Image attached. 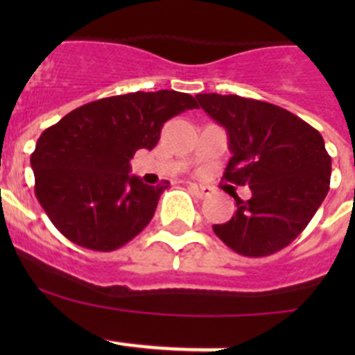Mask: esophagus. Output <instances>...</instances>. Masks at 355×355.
Listing matches in <instances>:
<instances>
[{
	"instance_id": "1",
	"label": "esophagus",
	"mask_w": 355,
	"mask_h": 355,
	"mask_svg": "<svg viewBox=\"0 0 355 355\" xmlns=\"http://www.w3.org/2000/svg\"><path fill=\"white\" fill-rule=\"evenodd\" d=\"M188 188H190V192H192L193 196L200 197V199H202V197L211 196L213 192L209 187H202V184H196V183H188Z\"/></svg>"
}]
</instances>
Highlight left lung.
<instances>
[{"label": "left lung", "instance_id": "1", "mask_svg": "<svg viewBox=\"0 0 355 355\" xmlns=\"http://www.w3.org/2000/svg\"><path fill=\"white\" fill-rule=\"evenodd\" d=\"M200 108L225 128L231 159L224 178L249 184L250 199L213 231L229 249L261 258L290 245L324 202L331 156L322 135L281 106L240 96L197 94Z\"/></svg>", "mask_w": 355, "mask_h": 355}]
</instances>
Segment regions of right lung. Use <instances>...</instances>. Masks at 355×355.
Listing matches in <instances>:
<instances>
[{"label":"right lung","instance_id":"1","mask_svg":"<svg viewBox=\"0 0 355 355\" xmlns=\"http://www.w3.org/2000/svg\"><path fill=\"white\" fill-rule=\"evenodd\" d=\"M196 97L175 90L133 92L87 103L48 128L30 163L35 196L55 227L90 250L110 252L150 222L168 181L156 187L131 175L139 149L158 144L163 124Z\"/></svg>","mask_w":355,"mask_h":355}]
</instances>
